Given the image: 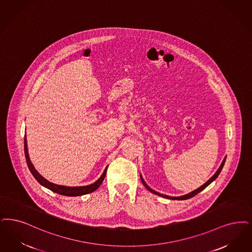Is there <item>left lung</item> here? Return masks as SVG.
<instances>
[{
	"label": "left lung",
	"mask_w": 252,
	"mask_h": 252,
	"mask_svg": "<svg viewBox=\"0 0 252 252\" xmlns=\"http://www.w3.org/2000/svg\"><path fill=\"white\" fill-rule=\"evenodd\" d=\"M225 160H226V157L224 158V159H223V161L221 162V164H220V168L218 169V171H216V173L212 176L211 178H210L208 181L206 182V183H204V184H203L202 186H201L199 189H195V190H193V191L189 192V193H188V194H186V195L179 196V197H171V196H167V195H164V194H161V193H158V192L153 190L152 189H150V188L146 185V183H145V181L143 180V178H142V176H141V182H142V184L144 185V187H145L149 191L152 192V193H154V194H156V195H158V196H160V197L166 198V199H170V200H178V201H180V200H188V199H190L192 197H194V196H195V195H197L198 193H200V192H201V190H203L206 187H208V186L211 184L212 182L215 181V180L217 179V177L220 175V171H221L222 168H223V166H224Z\"/></svg>",
	"instance_id": "8db88e82"
}]
</instances>
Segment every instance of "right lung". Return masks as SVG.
Segmentation results:
<instances>
[{
	"label": "right lung",
	"instance_id": "obj_1",
	"mask_svg": "<svg viewBox=\"0 0 252 252\" xmlns=\"http://www.w3.org/2000/svg\"><path fill=\"white\" fill-rule=\"evenodd\" d=\"M24 152H25V158H26V161L28 168L30 170L32 174L33 175V177L37 180V182L42 185L43 187L47 188L48 189H50L51 191L58 193L60 195L63 196H70V197H75V196H81V195H85L88 193H92L94 190H96L99 187H100L102 182L105 178L106 172L108 167H106L105 171H103L102 175L93 184H91L89 186H83V187H65V186H60V185H56L53 184L51 182L48 181L47 179H45L38 171L35 170V168L33 167L32 163L31 162L30 157H29V153H28V147H27V139L26 136L24 138Z\"/></svg>",
	"mask_w": 252,
	"mask_h": 252
}]
</instances>
